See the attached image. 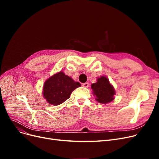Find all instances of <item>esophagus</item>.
Listing matches in <instances>:
<instances>
[{
	"mask_svg": "<svg viewBox=\"0 0 159 159\" xmlns=\"http://www.w3.org/2000/svg\"><path fill=\"white\" fill-rule=\"evenodd\" d=\"M82 86L84 88H88L89 87V83H88V82L84 83V84H82Z\"/></svg>",
	"mask_w": 159,
	"mask_h": 159,
	"instance_id": "34e87169",
	"label": "esophagus"
}]
</instances>
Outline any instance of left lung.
<instances>
[{"instance_id": "8db88e82", "label": "left lung", "mask_w": 159, "mask_h": 159, "mask_svg": "<svg viewBox=\"0 0 159 159\" xmlns=\"http://www.w3.org/2000/svg\"><path fill=\"white\" fill-rule=\"evenodd\" d=\"M98 81L91 85V89L96 96V100L101 103H107L112 102L115 94L113 86L110 84L109 80L105 76L98 78Z\"/></svg>"}]
</instances>
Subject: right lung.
Listing matches in <instances>:
<instances>
[{"instance_id":"1","label":"right lung","mask_w":159,"mask_h":159,"mask_svg":"<svg viewBox=\"0 0 159 159\" xmlns=\"http://www.w3.org/2000/svg\"><path fill=\"white\" fill-rule=\"evenodd\" d=\"M80 86L78 81H74L64 72L60 71L46 81L43 95L51 105H58L70 98L72 91Z\"/></svg>"}]
</instances>
